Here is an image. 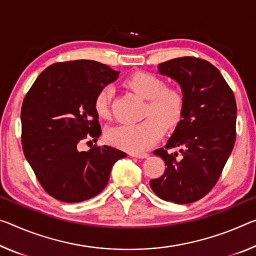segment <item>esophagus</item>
<instances>
[{
    "instance_id": "1",
    "label": "esophagus",
    "mask_w": 256,
    "mask_h": 256,
    "mask_svg": "<svg viewBox=\"0 0 256 256\" xmlns=\"http://www.w3.org/2000/svg\"><path fill=\"white\" fill-rule=\"evenodd\" d=\"M130 156L132 157H136V158H141V160H144V158H147L149 155L146 152H130Z\"/></svg>"
}]
</instances>
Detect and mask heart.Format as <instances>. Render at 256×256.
<instances>
[{
  "label": "heart",
  "mask_w": 256,
  "mask_h": 256,
  "mask_svg": "<svg viewBox=\"0 0 256 256\" xmlns=\"http://www.w3.org/2000/svg\"><path fill=\"white\" fill-rule=\"evenodd\" d=\"M125 86L139 98L147 100L144 118L138 124H122L108 130L107 140L120 149L142 152L160 139L164 132L173 131L184 112L186 98L179 88H168L163 78L138 72L125 80ZM112 88L106 86L96 96L94 108L98 116L107 118L110 112Z\"/></svg>",
  "instance_id": "b5f03b06"
}]
</instances>
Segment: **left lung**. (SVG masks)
<instances>
[{"mask_svg":"<svg viewBox=\"0 0 256 256\" xmlns=\"http://www.w3.org/2000/svg\"><path fill=\"white\" fill-rule=\"evenodd\" d=\"M158 72L176 80L186 98L184 112L166 142L154 155L165 162V172L150 180L158 197L190 204L210 192L232 152L236 140L237 106L220 70L194 56L158 64ZM179 148L182 155L166 148Z\"/></svg>","mask_w":256,"mask_h":256,"instance_id":"1","label":"left lung"}]
</instances>
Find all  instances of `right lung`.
I'll list each match as a JSON object with an SVG mask.
<instances>
[{"label":"right lung","instance_id":"obj_1","mask_svg":"<svg viewBox=\"0 0 256 256\" xmlns=\"http://www.w3.org/2000/svg\"><path fill=\"white\" fill-rule=\"evenodd\" d=\"M120 72L93 60L48 67L22 107L24 154L44 190L64 202L88 200L107 186L112 165L126 154L109 146L80 152L86 136L101 134L94 101Z\"/></svg>","mask_w":256,"mask_h":256}]
</instances>
